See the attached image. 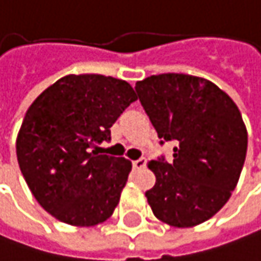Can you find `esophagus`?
Masks as SVG:
<instances>
[{
    "instance_id": "esophagus-1",
    "label": "esophagus",
    "mask_w": 261,
    "mask_h": 261,
    "mask_svg": "<svg viewBox=\"0 0 261 261\" xmlns=\"http://www.w3.org/2000/svg\"><path fill=\"white\" fill-rule=\"evenodd\" d=\"M133 167H134L136 170H142V168H145L146 158H140V160H136V161H133Z\"/></svg>"
}]
</instances>
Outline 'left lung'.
<instances>
[{"label":"left lung","instance_id":"8db88e82","mask_svg":"<svg viewBox=\"0 0 261 261\" xmlns=\"http://www.w3.org/2000/svg\"><path fill=\"white\" fill-rule=\"evenodd\" d=\"M136 91L161 145L176 142L173 161L147 164L156 177L146 192L155 217L174 227L207 222L229 201L245 161L238 106L211 81L185 73L147 76Z\"/></svg>","mask_w":261,"mask_h":261}]
</instances>
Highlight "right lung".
<instances>
[{
	"mask_svg": "<svg viewBox=\"0 0 261 261\" xmlns=\"http://www.w3.org/2000/svg\"><path fill=\"white\" fill-rule=\"evenodd\" d=\"M136 100L127 81L66 75L26 111L16 140L19 167L39 205L57 220L96 226L112 216L131 162L93 147L111 140V127Z\"/></svg>",
	"mask_w": 261,
	"mask_h": 261,
	"instance_id": "1",
	"label": "right lung"
}]
</instances>
